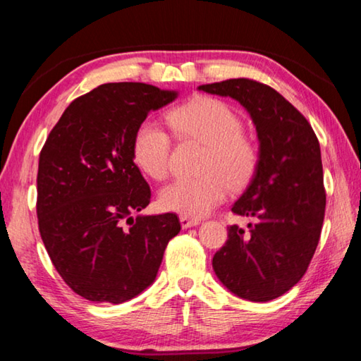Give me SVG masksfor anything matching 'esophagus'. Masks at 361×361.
Segmentation results:
<instances>
[{
	"label": "esophagus",
	"mask_w": 361,
	"mask_h": 361,
	"mask_svg": "<svg viewBox=\"0 0 361 361\" xmlns=\"http://www.w3.org/2000/svg\"><path fill=\"white\" fill-rule=\"evenodd\" d=\"M180 223L183 229L192 228V226H197L200 221L197 218H188V216H180Z\"/></svg>",
	"instance_id": "34e87169"
}]
</instances>
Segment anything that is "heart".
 I'll use <instances>...</instances> for the list:
<instances>
[{"instance_id":"heart-1","label":"heart","mask_w":361,"mask_h":361,"mask_svg":"<svg viewBox=\"0 0 361 361\" xmlns=\"http://www.w3.org/2000/svg\"><path fill=\"white\" fill-rule=\"evenodd\" d=\"M176 135L207 146L197 178H180L162 188L159 202L167 212L200 218L212 212L228 192L242 189L258 167V148L243 133L240 116L228 103L199 97L167 116ZM170 137L154 121L140 122L132 140V156L142 172L161 180L169 172Z\"/></svg>"}]
</instances>
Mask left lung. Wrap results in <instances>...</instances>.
Instances as JSON below:
<instances>
[{"label":"left lung","mask_w":361,"mask_h":361,"mask_svg":"<svg viewBox=\"0 0 361 361\" xmlns=\"http://www.w3.org/2000/svg\"><path fill=\"white\" fill-rule=\"evenodd\" d=\"M199 90L239 102L259 140L258 167L232 205L235 215L253 221L248 229L229 226L213 271L239 298L271 301L302 279L319 245L326 205L319 138L307 119L266 84L239 78Z\"/></svg>","instance_id":"obj_1"}]
</instances>
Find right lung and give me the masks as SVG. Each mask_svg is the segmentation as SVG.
<instances>
[{"label": "right lung", "mask_w": 361, "mask_h": 361, "mask_svg": "<svg viewBox=\"0 0 361 361\" xmlns=\"http://www.w3.org/2000/svg\"><path fill=\"white\" fill-rule=\"evenodd\" d=\"M176 95L143 82L102 84L70 103L42 146L41 239L63 282L87 301L121 304L148 288L181 229L175 213L132 218L151 200L133 133Z\"/></svg>", "instance_id": "add662e5"}]
</instances>
